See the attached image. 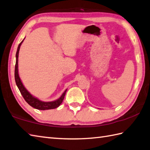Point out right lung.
Returning <instances> with one entry per match:
<instances>
[{
	"label": "right lung",
	"mask_w": 150,
	"mask_h": 150,
	"mask_svg": "<svg viewBox=\"0 0 150 150\" xmlns=\"http://www.w3.org/2000/svg\"><path fill=\"white\" fill-rule=\"evenodd\" d=\"M23 40L21 42L19 43V45L17 47V52H16V66H15V80H16V83L17 87L20 91L21 93L23 96V98L25 99V100L26 101L28 104L30 105L31 107H34L36 109L38 110H49V109H53V108H57L59 107L60 104L62 103L64 96L66 95L67 89L64 91L62 95L60 96V98L53 101H49V102H44L38 99V98H35L32 95H31L30 92H28V90H26L25 86H23L21 81V79L19 77V73H18V57H19V51L20 47L22 43L23 42Z\"/></svg>",
	"instance_id": "obj_1"
}]
</instances>
